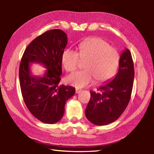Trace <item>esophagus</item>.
<instances>
[{
  "label": "esophagus",
  "instance_id": "esophagus-1",
  "mask_svg": "<svg viewBox=\"0 0 154 154\" xmlns=\"http://www.w3.org/2000/svg\"><path fill=\"white\" fill-rule=\"evenodd\" d=\"M81 91V89H76V90H75V93H76L77 94V93H79Z\"/></svg>",
  "mask_w": 154,
  "mask_h": 154
}]
</instances>
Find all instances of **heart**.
Listing matches in <instances>:
<instances>
[{
	"mask_svg": "<svg viewBox=\"0 0 154 154\" xmlns=\"http://www.w3.org/2000/svg\"><path fill=\"white\" fill-rule=\"evenodd\" d=\"M80 60L86 61L83 67L85 70L75 72L66 78L68 83L77 88L89 85L94 80L101 84L112 79L119 67L120 55L103 39L91 38L79 45L78 54L67 49L61 54L62 65L69 72L77 69Z\"/></svg>",
	"mask_w": 154,
	"mask_h": 154,
	"instance_id": "b5f03b06",
	"label": "heart"
}]
</instances>
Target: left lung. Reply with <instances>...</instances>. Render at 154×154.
I'll use <instances>...</instances> for the list:
<instances>
[{
    "label": "left lung",
    "instance_id": "8db88e82",
    "mask_svg": "<svg viewBox=\"0 0 154 154\" xmlns=\"http://www.w3.org/2000/svg\"><path fill=\"white\" fill-rule=\"evenodd\" d=\"M134 69L131 53L126 49L120 55L119 71L115 77L99 88V92L91 91V99L85 115L91 123L106 125L116 120L126 109L131 97Z\"/></svg>",
    "mask_w": 154,
    "mask_h": 154
}]
</instances>
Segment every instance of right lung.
Instances as JSON below:
<instances>
[{
	"label": "right lung",
	"mask_w": 154,
	"mask_h": 154,
	"mask_svg": "<svg viewBox=\"0 0 154 154\" xmlns=\"http://www.w3.org/2000/svg\"><path fill=\"white\" fill-rule=\"evenodd\" d=\"M67 44V34L59 29L44 32L32 41L22 55L19 79L23 99L28 109L42 122L54 124L63 117L66 101L75 88L60 85L61 54ZM47 69L42 76L31 74L30 64Z\"/></svg>",
	"instance_id": "add662e5"
}]
</instances>
